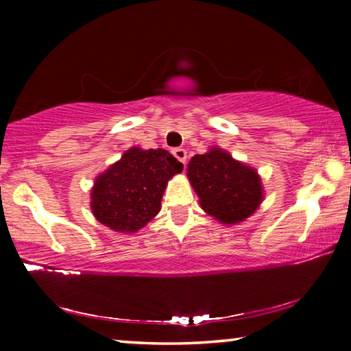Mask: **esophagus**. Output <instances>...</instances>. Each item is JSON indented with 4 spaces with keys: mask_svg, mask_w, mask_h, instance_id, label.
Segmentation results:
<instances>
[{
    "mask_svg": "<svg viewBox=\"0 0 351 351\" xmlns=\"http://www.w3.org/2000/svg\"><path fill=\"white\" fill-rule=\"evenodd\" d=\"M173 156H175L181 164L186 165V162H187V152L184 150V148H175V150H173Z\"/></svg>",
    "mask_w": 351,
    "mask_h": 351,
    "instance_id": "1",
    "label": "esophagus"
}]
</instances>
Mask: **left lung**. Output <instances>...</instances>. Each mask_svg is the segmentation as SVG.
I'll use <instances>...</instances> for the list:
<instances>
[{
    "label": "left lung",
    "mask_w": 351,
    "mask_h": 351,
    "mask_svg": "<svg viewBox=\"0 0 351 351\" xmlns=\"http://www.w3.org/2000/svg\"><path fill=\"white\" fill-rule=\"evenodd\" d=\"M187 176L197 190L201 207L223 223L243 221L263 198L257 171L219 148L193 156Z\"/></svg>",
    "instance_id": "obj_1"
}]
</instances>
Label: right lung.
Returning a JSON list of instances; mask_svg holds the SVG:
<instances>
[{"label": "right lung", "instance_id": "1", "mask_svg": "<svg viewBox=\"0 0 351 351\" xmlns=\"http://www.w3.org/2000/svg\"><path fill=\"white\" fill-rule=\"evenodd\" d=\"M182 164L167 150L130 148L94 184L91 209L116 232H136L161 209L167 181Z\"/></svg>", "mask_w": 351, "mask_h": 351}]
</instances>
